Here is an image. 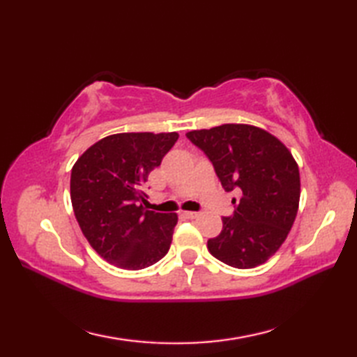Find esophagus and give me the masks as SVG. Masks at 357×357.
Instances as JSON below:
<instances>
[{
    "label": "esophagus",
    "mask_w": 357,
    "mask_h": 357,
    "mask_svg": "<svg viewBox=\"0 0 357 357\" xmlns=\"http://www.w3.org/2000/svg\"><path fill=\"white\" fill-rule=\"evenodd\" d=\"M187 219H195V218H198V211H184V213H183Z\"/></svg>",
    "instance_id": "34e87169"
}]
</instances>
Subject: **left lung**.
Wrapping results in <instances>:
<instances>
[{
    "label": "left lung",
    "mask_w": 357,
    "mask_h": 357,
    "mask_svg": "<svg viewBox=\"0 0 357 357\" xmlns=\"http://www.w3.org/2000/svg\"><path fill=\"white\" fill-rule=\"evenodd\" d=\"M187 138L213 164L225 192H238L234 211L207 242L216 259L234 268H253L284 244L298 215L301 179L290 151L275 136L253 126L222 124L192 130Z\"/></svg>",
    "instance_id": "left-lung-1"
}]
</instances>
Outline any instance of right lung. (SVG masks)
Listing matches in <instances>:
<instances>
[{
  "mask_svg": "<svg viewBox=\"0 0 357 357\" xmlns=\"http://www.w3.org/2000/svg\"><path fill=\"white\" fill-rule=\"evenodd\" d=\"M172 133H118L89 147L75 162L70 198L89 244L124 270L150 267L167 255L176 213L142 207L149 173L178 141Z\"/></svg>",
  "mask_w": 357,
  "mask_h": 357,
  "instance_id": "obj_1",
  "label": "right lung"
}]
</instances>
